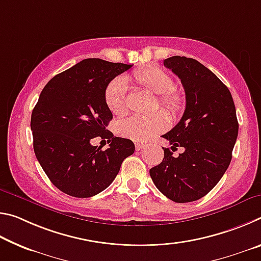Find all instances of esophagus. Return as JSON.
<instances>
[{"label": "esophagus", "instance_id": "esophagus-1", "mask_svg": "<svg viewBox=\"0 0 261 261\" xmlns=\"http://www.w3.org/2000/svg\"><path fill=\"white\" fill-rule=\"evenodd\" d=\"M145 147V145L144 144H141V143H136V149L137 151H140V149H143Z\"/></svg>", "mask_w": 261, "mask_h": 261}]
</instances>
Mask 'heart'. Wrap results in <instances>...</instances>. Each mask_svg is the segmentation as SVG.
<instances>
[{
  "label": "heart",
  "mask_w": 261,
  "mask_h": 261,
  "mask_svg": "<svg viewBox=\"0 0 261 261\" xmlns=\"http://www.w3.org/2000/svg\"><path fill=\"white\" fill-rule=\"evenodd\" d=\"M135 83L144 90L158 94L155 107L160 106L171 114L184 108V96L174 88V81L160 68L138 69L132 73ZM105 100L113 114L121 116L127 110V81L125 77H116L108 84L105 91ZM165 113L156 112L149 116H129L117 123V134L135 141H145L167 127Z\"/></svg>",
  "instance_id": "obj_1"
}]
</instances>
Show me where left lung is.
Returning <instances> with one entry per match:
<instances>
[{
	"instance_id": "left-lung-1",
	"label": "left lung",
	"mask_w": 261,
	"mask_h": 261,
	"mask_svg": "<svg viewBox=\"0 0 261 261\" xmlns=\"http://www.w3.org/2000/svg\"><path fill=\"white\" fill-rule=\"evenodd\" d=\"M180 79L187 106L180 121L166 135L171 146L149 169L153 183L175 202L206 196L226 173L238 135L236 108L228 87L194 59L171 56L163 61ZM184 152L177 158L172 152Z\"/></svg>"
}]
</instances>
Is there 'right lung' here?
Returning a JSON list of instances; mask_svg holds the SVG:
<instances>
[{"instance_id": "add662e5", "label": "right lung", "mask_w": 261, "mask_h": 261, "mask_svg": "<svg viewBox=\"0 0 261 261\" xmlns=\"http://www.w3.org/2000/svg\"><path fill=\"white\" fill-rule=\"evenodd\" d=\"M132 67L100 59L83 60L53 77L43 87L31 116L35 156L62 192L88 198L107 189L123 160L135 152L131 140L106 129L113 114L105 91L113 79ZM101 136L110 148L90 144Z\"/></svg>"}]
</instances>
